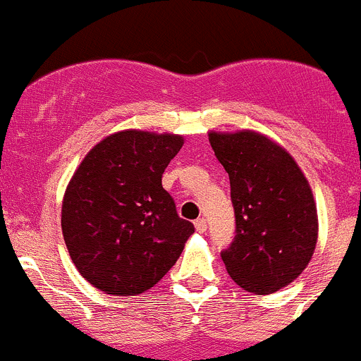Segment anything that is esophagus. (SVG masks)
<instances>
[{
    "instance_id": "1",
    "label": "esophagus",
    "mask_w": 361,
    "mask_h": 361,
    "mask_svg": "<svg viewBox=\"0 0 361 361\" xmlns=\"http://www.w3.org/2000/svg\"><path fill=\"white\" fill-rule=\"evenodd\" d=\"M195 228L198 233H203V231H207V221L203 217H200V219L195 221Z\"/></svg>"
}]
</instances>
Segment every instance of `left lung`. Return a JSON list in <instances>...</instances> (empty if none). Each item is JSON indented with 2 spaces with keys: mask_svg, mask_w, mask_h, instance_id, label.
Returning a JSON list of instances; mask_svg holds the SVG:
<instances>
[{
  "mask_svg": "<svg viewBox=\"0 0 361 361\" xmlns=\"http://www.w3.org/2000/svg\"><path fill=\"white\" fill-rule=\"evenodd\" d=\"M209 142L230 177L237 224L221 258L245 291L274 293L300 276L316 249L309 182L290 152L265 135L212 131Z\"/></svg>",
  "mask_w": 361,
  "mask_h": 361,
  "instance_id": "obj_1",
  "label": "left lung"
}]
</instances>
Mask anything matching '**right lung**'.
I'll list each match as a JSON object with an SVG mask.
<instances>
[{
  "label": "right lung",
  "mask_w": 361,
  "mask_h": 361,
  "mask_svg": "<svg viewBox=\"0 0 361 361\" xmlns=\"http://www.w3.org/2000/svg\"><path fill=\"white\" fill-rule=\"evenodd\" d=\"M180 135L126 130L89 151L68 184L61 228L71 262L109 295H140L176 265L195 233L161 185Z\"/></svg>",
  "instance_id": "1"
}]
</instances>
